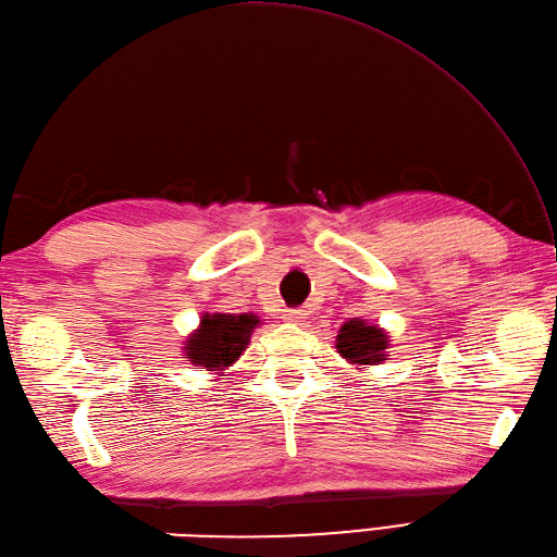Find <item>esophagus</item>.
Masks as SVG:
<instances>
[{
    "instance_id": "34e87169",
    "label": "esophagus",
    "mask_w": 557,
    "mask_h": 557,
    "mask_svg": "<svg viewBox=\"0 0 557 557\" xmlns=\"http://www.w3.org/2000/svg\"><path fill=\"white\" fill-rule=\"evenodd\" d=\"M282 318H285L287 323H304L306 311H304V309H287L285 315H282Z\"/></svg>"
}]
</instances>
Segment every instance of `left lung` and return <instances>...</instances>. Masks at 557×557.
<instances>
[{
  "mask_svg": "<svg viewBox=\"0 0 557 557\" xmlns=\"http://www.w3.org/2000/svg\"><path fill=\"white\" fill-rule=\"evenodd\" d=\"M335 349L342 354V359H347V363L371 369V366L387 361L389 335L385 327L363 321V318H349L339 327Z\"/></svg>",
  "mask_w": 557,
  "mask_h": 557,
  "instance_id": "left-lung-1",
  "label": "left lung"
}]
</instances>
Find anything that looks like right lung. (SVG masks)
Segmentation results:
<instances>
[{
	"instance_id": "right-lung-1",
	"label": "right lung",
	"mask_w": 557,
	"mask_h": 557,
	"mask_svg": "<svg viewBox=\"0 0 557 557\" xmlns=\"http://www.w3.org/2000/svg\"><path fill=\"white\" fill-rule=\"evenodd\" d=\"M258 325L263 323L256 313H203L198 327L184 339L182 357L212 375H222L239 361Z\"/></svg>"
}]
</instances>
